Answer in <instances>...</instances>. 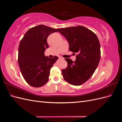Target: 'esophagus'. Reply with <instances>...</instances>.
<instances>
[{"mask_svg": "<svg viewBox=\"0 0 122 122\" xmlns=\"http://www.w3.org/2000/svg\"><path fill=\"white\" fill-rule=\"evenodd\" d=\"M58 58H59V59H61V60H63V59H64L63 57H61V56H60Z\"/></svg>", "mask_w": 122, "mask_h": 122, "instance_id": "34e87169", "label": "esophagus"}]
</instances>
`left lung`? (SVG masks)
I'll list each match as a JSON object with an SVG mask.
<instances>
[{
  "label": "left lung",
  "mask_w": 122,
  "mask_h": 122,
  "mask_svg": "<svg viewBox=\"0 0 122 122\" xmlns=\"http://www.w3.org/2000/svg\"><path fill=\"white\" fill-rule=\"evenodd\" d=\"M69 43V50L77 53L76 61L66 58L67 68L61 72L64 79L73 86H80L95 72L101 57L100 44L94 32L82 26L59 28Z\"/></svg>",
  "instance_id": "8db88e82"
}]
</instances>
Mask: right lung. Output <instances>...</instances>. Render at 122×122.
<instances>
[{
    "label": "right lung",
    "mask_w": 122,
    "mask_h": 122,
    "mask_svg": "<svg viewBox=\"0 0 122 122\" xmlns=\"http://www.w3.org/2000/svg\"><path fill=\"white\" fill-rule=\"evenodd\" d=\"M44 25L30 28L21 40L18 49V64L24 79L30 86L39 87L49 79L50 71L58 57L49 58L44 52L48 48L47 40L50 34L58 32Z\"/></svg>",
    "instance_id": "1"
}]
</instances>
